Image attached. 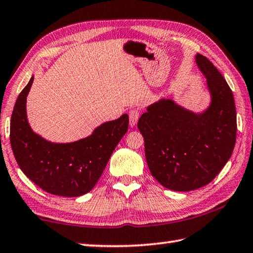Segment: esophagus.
Listing matches in <instances>:
<instances>
[{
	"label": "esophagus",
	"mask_w": 253,
	"mask_h": 253,
	"mask_svg": "<svg viewBox=\"0 0 253 253\" xmlns=\"http://www.w3.org/2000/svg\"><path fill=\"white\" fill-rule=\"evenodd\" d=\"M139 116H140V112L138 108H131V110L129 111V124L131 127L136 125Z\"/></svg>",
	"instance_id": "esophagus-1"
}]
</instances>
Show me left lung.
<instances>
[{
  "mask_svg": "<svg viewBox=\"0 0 253 253\" xmlns=\"http://www.w3.org/2000/svg\"><path fill=\"white\" fill-rule=\"evenodd\" d=\"M196 63L207 81L211 102L201 114L162 98L138 121L152 176L167 189L189 192L209 184L230 159L236 143L237 116L232 92L206 57Z\"/></svg>",
  "mask_w": 253,
  "mask_h": 253,
  "instance_id": "left-lung-1",
  "label": "left lung"
}]
</instances>
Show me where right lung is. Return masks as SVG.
Masks as SVG:
<instances>
[{"label":"right lung","mask_w":253,"mask_h":253,"mask_svg":"<svg viewBox=\"0 0 253 253\" xmlns=\"http://www.w3.org/2000/svg\"><path fill=\"white\" fill-rule=\"evenodd\" d=\"M34 81L19 94L11 118L9 140L15 159L29 180L50 194L76 197L90 192L100 179L129 118L98 126L91 136L69 143H54L35 133L27 122L26 97Z\"/></svg>","instance_id":"add662e5"}]
</instances>
